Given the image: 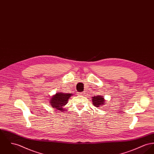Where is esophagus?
I'll list each match as a JSON object with an SVG mask.
<instances>
[{
    "label": "esophagus",
    "instance_id": "esophagus-1",
    "mask_svg": "<svg viewBox=\"0 0 154 154\" xmlns=\"http://www.w3.org/2000/svg\"><path fill=\"white\" fill-rule=\"evenodd\" d=\"M84 94H85V93L84 92L78 93V95H81V96H83V95H84Z\"/></svg>",
    "mask_w": 154,
    "mask_h": 154
}]
</instances>
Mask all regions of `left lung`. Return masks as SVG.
Listing matches in <instances>:
<instances>
[{
	"instance_id": "8db88e82",
	"label": "left lung",
	"mask_w": 154,
	"mask_h": 154,
	"mask_svg": "<svg viewBox=\"0 0 154 154\" xmlns=\"http://www.w3.org/2000/svg\"><path fill=\"white\" fill-rule=\"evenodd\" d=\"M92 103L93 104L95 107H99L101 106L104 104L105 100L104 99L103 96H95L94 97H92Z\"/></svg>"
}]
</instances>
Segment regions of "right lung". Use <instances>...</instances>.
Instances as JSON below:
<instances>
[{"instance_id":"obj_1","label":"right lung","mask_w":154,"mask_h":154,"mask_svg":"<svg viewBox=\"0 0 154 154\" xmlns=\"http://www.w3.org/2000/svg\"><path fill=\"white\" fill-rule=\"evenodd\" d=\"M73 95L72 93H57L50 99V104L52 107L60 110L61 112L64 111L63 106L66 105L70 97Z\"/></svg>"}]
</instances>
